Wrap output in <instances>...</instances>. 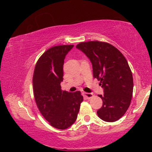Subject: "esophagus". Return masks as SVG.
<instances>
[{"instance_id": "obj_1", "label": "esophagus", "mask_w": 152, "mask_h": 152, "mask_svg": "<svg viewBox=\"0 0 152 152\" xmlns=\"http://www.w3.org/2000/svg\"><path fill=\"white\" fill-rule=\"evenodd\" d=\"M83 95L84 97H86L87 99H90L93 96V94L92 93H88V92H83Z\"/></svg>"}]
</instances>
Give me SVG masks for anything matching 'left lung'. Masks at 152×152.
I'll use <instances>...</instances> for the list:
<instances>
[{
	"label": "left lung",
	"mask_w": 152,
	"mask_h": 152,
	"mask_svg": "<svg viewBox=\"0 0 152 152\" xmlns=\"http://www.w3.org/2000/svg\"><path fill=\"white\" fill-rule=\"evenodd\" d=\"M91 60L93 77L101 81L104 94L99 96L102 106L97 110L100 119L114 122L124 115L133 95V80L128 62L121 52L106 42H82L76 45Z\"/></svg>",
	"instance_id": "left-lung-1"
}]
</instances>
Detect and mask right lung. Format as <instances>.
<instances>
[{
    "label": "right lung",
    "instance_id": "add662e5",
    "mask_svg": "<svg viewBox=\"0 0 152 152\" xmlns=\"http://www.w3.org/2000/svg\"><path fill=\"white\" fill-rule=\"evenodd\" d=\"M74 45L49 49L36 63L33 87L37 106L49 123L58 129H66L76 121L83 96L80 91L61 90L63 65L67 53Z\"/></svg>",
    "mask_w": 152,
    "mask_h": 152
}]
</instances>
